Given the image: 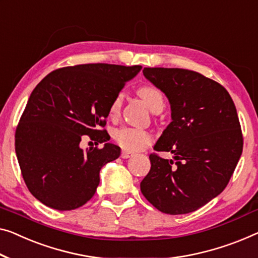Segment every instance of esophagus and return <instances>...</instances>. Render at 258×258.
Wrapping results in <instances>:
<instances>
[{
  "label": "esophagus",
  "instance_id": "obj_1",
  "mask_svg": "<svg viewBox=\"0 0 258 258\" xmlns=\"http://www.w3.org/2000/svg\"><path fill=\"white\" fill-rule=\"evenodd\" d=\"M120 156L122 157V159H128V157L133 156V153H130V152H126V151H122V152H121V154H120Z\"/></svg>",
  "mask_w": 258,
  "mask_h": 258
}]
</instances>
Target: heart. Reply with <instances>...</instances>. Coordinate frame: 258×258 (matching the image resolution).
<instances>
[{"label":"heart","instance_id":"1","mask_svg":"<svg viewBox=\"0 0 258 258\" xmlns=\"http://www.w3.org/2000/svg\"><path fill=\"white\" fill-rule=\"evenodd\" d=\"M138 95L144 99L152 112H161L164 107V96L159 88L152 84L142 86L138 89ZM122 104V94L116 95L110 104L109 113L111 117H117L120 112ZM113 139L126 152H139L152 144L153 134L149 131L121 127L113 132Z\"/></svg>","mask_w":258,"mask_h":258}]
</instances>
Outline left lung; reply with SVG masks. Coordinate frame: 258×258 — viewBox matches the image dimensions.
Listing matches in <instances>:
<instances>
[{
    "label": "left lung",
    "mask_w": 258,
    "mask_h": 258,
    "mask_svg": "<svg viewBox=\"0 0 258 258\" xmlns=\"http://www.w3.org/2000/svg\"><path fill=\"white\" fill-rule=\"evenodd\" d=\"M145 78L163 91L172 121L154 149L151 170L140 183L145 198L161 212H194L220 195L243 149L236 107L228 91L201 73L183 68H144Z\"/></svg>",
    "instance_id": "1"
}]
</instances>
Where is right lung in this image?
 <instances>
[{
    "mask_svg": "<svg viewBox=\"0 0 258 258\" xmlns=\"http://www.w3.org/2000/svg\"><path fill=\"white\" fill-rule=\"evenodd\" d=\"M141 66L86 63L55 69L37 84L15 133V151L29 191L59 211L79 209L95 195L99 170L120 155L106 124L112 99ZM88 135L102 149L79 148Z\"/></svg>",
    "mask_w": 258,
    "mask_h": 258,
    "instance_id": "1",
    "label": "right lung"
}]
</instances>
